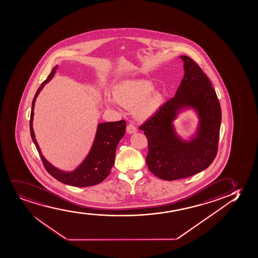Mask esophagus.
<instances>
[{
	"mask_svg": "<svg viewBox=\"0 0 258 258\" xmlns=\"http://www.w3.org/2000/svg\"><path fill=\"white\" fill-rule=\"evenodd\" d=\"M126 131L129 134H134L137 133V128L134 126V124H128L127 127H126Z\"/></svg>",
	"mask_w": 258,
	"mask_h": 258,
	"instance_id": "obj_1",
	"label": "esophagus"
}]
</instances>
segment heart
Returning a JSON list of instances; mask_svg holds the SVG:
<instances>
[{"label": "heart", "instance_id": "obj_1", "mask_svg": "<svg viewBox=\"0 0 258 258\" xmlns=\"http://www.w3.org/2000/svg\"><path fill=\"white\" fill-rule=\"evenodd\" d=\"M154 90V84L149 80H124L113 88V98L105 97L104 101L110 107H116L117 104H119L131 109L136 108V116L141 119H147L156 114L163 105V96L160 92H155L150 95Z\"/></svg>", "mask_w": 258, "mask_h": 258}]
</instances>
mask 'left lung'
<instances>
[{"label": "left lung", "mask_w": 258, "mask_h": 258, "mask_svg": "<svg viewBox=\"0 0 258 258\" xmlns=\"http://www.w3.org/2000/svg\"><path fill=\"white\" fill-rule=\"evenodd\" d=\"M179 58L185 74L174 97L140 127L148 141V168L164 180L192 176L210 166L217 154L222 122L221 105L209 78L189 56ZM186 109L195 110L200 119L196 133L187 141L173 124Z\"/></svg>", "instance_id": "1"}]
</instances>
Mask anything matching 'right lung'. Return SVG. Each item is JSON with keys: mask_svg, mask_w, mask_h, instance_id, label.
I'll use <instances>...</instances> for the list:
<instances>
[{"mask_svg": "<svg viewBox=\"0 0 258 258\" xmlns=\"http://www.w3.org/2000/svg\"><path fill=\"white\" fill-rule=\"evenodd\" d=\"M57 67L58 66H55L53 68L45 81L43 82L42 85H40L34 97L30 113V135L36 149L39 153L43 166L51 176L60 182L64 183L70 186L78 187L94 186L102 182L111 172V167L114 165L117 144L124 137L126 123L124 120L99 123L91 150L87 156L85 157V160L73 171H63L49 163L42 154L39 145L36 141L33 129V117L36 98L39 95L40 92L43 90L44 85L53 79Z\"/></svg>", "mask_w": 258, "mask_h": 258, "instance_id": "add662e5", "label": "right lung"}]
</instances>
